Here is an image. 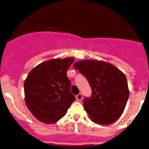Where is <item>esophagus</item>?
Masks as SVG:
<instances>
[{
	"label": "esophagus",
	"instance_id": "34e87169",
	"mask_svg": "<svg viewBox=\"0 0 149 149\" xmlns=\"http://www.w3.org/2000/svg\"><path fill=\"white\" fill-rule=\"evenodd\" d=\"M76 98H77V100H78V101H81L83 98L82 95H81V93H79V94L77 95L76 96Z\"/></svg>",
	"mask_w": 149,
	"mask_h": 149
}]
</instances>
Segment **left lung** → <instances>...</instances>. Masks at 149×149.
I'll return each mask as SVG.
<instances>
[{
	"label": "left lung",
	"mask_w": 149,
	"mask_h": 149,
	"mask_svg": "<svg viewBox=\"0 0 149 149\" xmlns=\"http://www.w3.org/2000/svg\"><path fill=\"white\" fill-rule=\"evenodd\" d=\"M73 68L86 77L92 89L91 96L83 103L91 120L103 125L115 123L123 114L130 95L124 73L100 61H78Z\"/></svg>",
	"instance_id": "1"
}]
</instances>
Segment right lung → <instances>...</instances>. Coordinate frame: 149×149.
<instances>
[{"instance_id":"right-lung-1","label":"right lung","mask_w":149,"mask_h":149,"mask_svg":"<svg viewBox=\"0 0 149 149\" xmlns=\"http://www.w3.org/2000/svg\"><path fill=\"white\" fill-rule=\"evenodd\" d=\"M74 61V58L49 60L35 67L27 75L24 83L25 103L39 121L56 123L75 101L67 76Z\"/></svg>"}]
</instances>
